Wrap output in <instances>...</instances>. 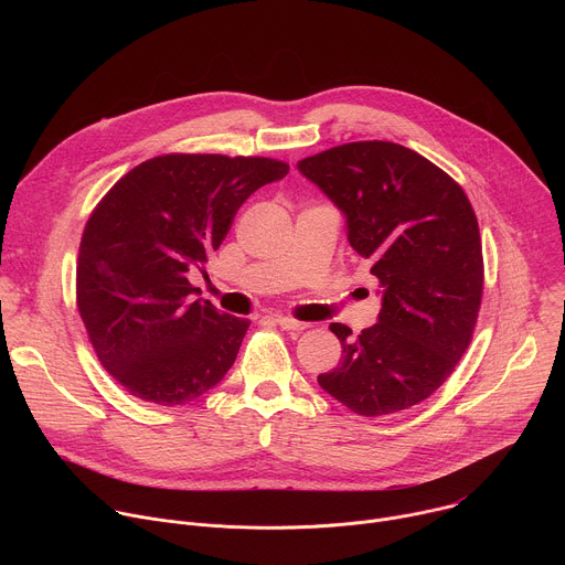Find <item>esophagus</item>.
<instances>
[{"mask_svg": "<svg viewBox=\"0 0 565 565\" xmlns=\"http://www.w3.org/2000/svg\"><path fill=\"white\" fill-rule=\"evenodd\" d=\"M275 321L277 324L281 327V329H286V331H306L310 324L308 321H297V319H292V317H284V315H277L275 317Z\"/></svg>", "mask_w": 565, "mask_h": 565, "instance_id": "1", "label": "esophagus"}]
</instances>
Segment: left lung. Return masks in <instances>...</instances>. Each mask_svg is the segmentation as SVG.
<instances>
[{
	"label": "left lung",
	"instance_id": "left-lung-1",
	"mask_svg": "<svg viewBox=\"0 0 565 565\" xmlns=\"http://www.w3.org/2000/svg\"><path fill=\"white\" fill-rule=\"evenodd\" d=\"M347 218L351 248L380 281L377 324L342 342L317 382L360 416L429 397L469 347L482 297L476 214L462 188L414 149L384 140L333 147L297 163Z\"/></svg>",
	"mask_w": 565,
	"mask_h": 565
}]
</instances>
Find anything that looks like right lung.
I'll use <instances>...</instances> for the list:
<instances>
[{
	"label": "right lung",
	"instance_id": "1",
	"mask_svg": "<svg viewBox=\"0 0 565 565\" xmlns=\"http://www.w3.org/2000/svg\"><path fill=\"white\" fill-rule=\"evenodd\" d=\"M273 158L168 153L125 174L94 210L77 257V310L103 366L131 395L174 407L216 386L248 319L221 312L190 284L236 210L281 181Z\"/></svg>",
	"mask_w": 565,
	"mask_h": 565
}]
</instances>
